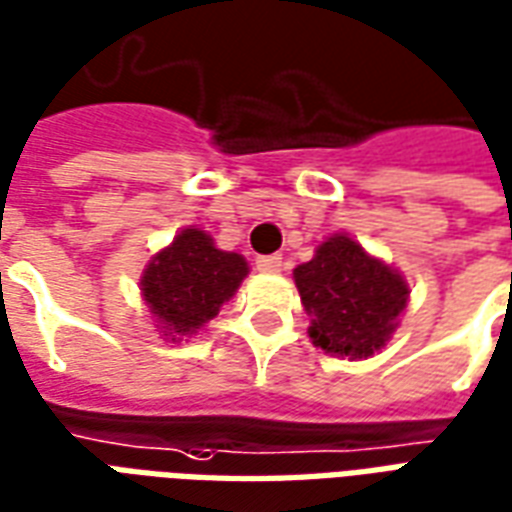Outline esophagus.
Masks as SVG:
<instances>
[{
  "label": "esophagus",
  "instance_id": "obj_1",
  "mask_svg": "<svg viewBox=\"0 0 512 512\" xmlns=\"http://www.w3.org/2000/svg\"><path fill=\"white\" fill-rule=\"evenodd\" d=\"M257 271H263V274H279V271H282V257L279 255L257 257Z\"/></svg>",
  "mask_w": 512,
  "mask_h": 512
}]
</instances>
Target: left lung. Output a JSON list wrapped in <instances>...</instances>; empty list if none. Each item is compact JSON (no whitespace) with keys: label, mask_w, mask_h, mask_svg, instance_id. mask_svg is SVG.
Masks as SVG:
<instances>
[{"label":"left lung","mask_w":512,"mask_h":512,"mask_svg":"<svg viewBox=\"0 0 512 512\" xmlns=\"http://www.w3.org/2000/svg\"><path fill=\"white\" fill-rule=\"evenodd\" d=\"M310 340L329 356L367 359L378 354L400 326L408 304L403 274L348 233L318 244L315 257L293 268Z\"/></svg>","instance_id":"1"}]
</instances>
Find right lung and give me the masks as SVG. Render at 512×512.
Segmentation results:
<instances>
[{"label":"right lung","mask_w":512,"mask_h":512,"mask_svg":"<svg viewBox=\"0 0 512 512\" xmlns=\"http://www.w3.org/2000/svg\"><path fill=\"white\" fill-rule=\"evenodd\" d=\"M249 274L238 252H224L202 227H183L172 244L147 260L139 293L164 340L180 343L219 315Z\"/></svg>","instance_id":"add662e5"}]
</instances>
